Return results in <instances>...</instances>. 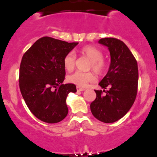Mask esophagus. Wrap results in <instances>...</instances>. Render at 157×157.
Returning <instances> with one entry per match:
<instances>
[{
  "label": "esophagus",
  "mask_w": 157,
  "mask_h": 157,
  "mask_svg": "<svg viewBox=\"0 0 157 157\" xmlns=\"http://www.w3.org/2000/svg\"><path fill=\"white\" fill-rule=\"evenodd\" d=\"M76 90H77V91H83V90H85V88L79 87V86H76Z\"/></svg>",
  "instance_id": "esophagus-1"
}]
</instances>
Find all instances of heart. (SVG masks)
Instances as JSON below:
<instances>
[{"mask_svg":"<svg viewBox=\"0 0 157 157\" xmlns=\"http://www.w3.org/2000/svg\"><path fill=\"white\" fill-rule=\"evenodd\" d=\"M81 52L90 60V69H92L95 73L101 74L105 69V62L103 60V54L97 47L88 45L81 49ZM76 62V55L74 52H70L63 59V66L68 71H71L74 69ZM69 83L75 84L79 87H86L89 83L94 82L95 76L92 72L83 73L76 71L67 77Z\"/></svg>","mask_w":157,"mask_h":157,"instance_id":"obj_1","label":"heart"}]
</instances>
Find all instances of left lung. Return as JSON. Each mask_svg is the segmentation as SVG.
I'll return each instance as SVG.
<instances>
[{
  "label": "left lung",
  "instance_id": "8db88e82",
  "mask_svg": "<svg viewBox=\"0 0 157 157\" xmlns=\"http://www.w3.org/2000/svg\"><path fill=\"white\" fill-rule=\"evenodd\" d=\"M98 43L108 47L111 60L108 73L99 83L105 95L101 90H95L96 98L90 103V110L100 121L112 123L124 116L135 101L139 78L137 62L122 41L108 37ZM107 87L110 88L105 91Z\"/></svg>",
  "mask_w": 157,
  "mask_h": 157
}]
</instances>
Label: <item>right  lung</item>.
<instances>
[{
    "instance_id": "add662e5",
    "label": "right lung",
    "mask_w": 157,
    "mask_h": 157,
    "mask_svg": "<svg viewBox=\"0 0 157 157\" xmlns=\"http://www.w3.org/2000/svg\"><path fill=\"white\" fill-rule=\"evenodd\" d=\"M78 42L44 37L24 54L20 67V89L29 110L47 123L62 121L68 114L67 98L76 93L73 83L63 84L64 56Z\"/></svg>"
}]
</instances>
